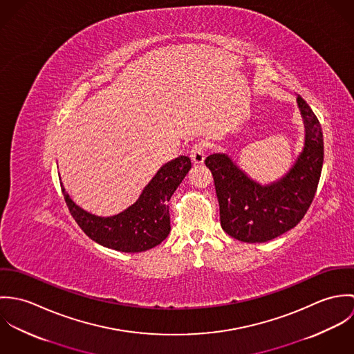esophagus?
Here are the masks:
<instances>
[{
  "label": "esophagus",
  "mask_w": 354,
  "mask_h": 354,
  "mask_svg": "<svg viewBox=\"0 0 354 354\" xmlns=\"http://www.w3.org/2000/svg\"><path fill=\"white\" fill-rule=\"evenodd\" d=\"M205 151H207L205 143H203V142L196 143L192 147V150H191V159H192V162L196 163V165H202L203 162H204V158H205Z\"/></svg>",
  "instance_id": "esophagus-1"
}]
</instances>
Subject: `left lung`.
<instances>
[{
    "label": "left lung",
    "mask_w": 354,
    "mask_h": 354,
    "mask_svg": "<svg viewBox=\"0 0 354 354\" xmlns=\"http://www.w3.org/2000/svg\"><path fill=\"white\" fill-rule=\"evenodd\" d=\"M305 125L304 150L281 180L260 185L251 180L226 153L205 158L219 203L222 229L243 243H266L293 229L315 198L323 166L322 127L299 95Z\"/></svg>",
    "instance_id": "1"
}]
</instances>
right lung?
<instances>
[{
	"label": "right lung",
	"instance_id": "add662e5",
	"mask_svg": "<svg viewBox=\"0 0 354 354\" xmlns=\"http://www.w3.org/2000/svg\"><path fill=\"white\" fill-rule=\"evenodd\" d=\"M191 169V159L181 155L165 163L131 207L113 216H97L61 189L71 215L95 243L120 252H145L159 245L170 233L169 201Z\"/></svg>",
	"mask_w": 354,
	"mask_h": 354
}]
</instances>
